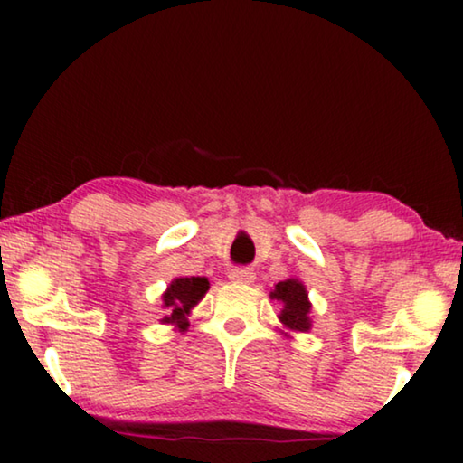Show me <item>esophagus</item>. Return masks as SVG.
Wrapping results in <instances>:
<instances>
[{
  "mask_svg": "<svg viewBox=\"0 0 463 463\" xmlns=\"http://www.w3.org/2000/svg\"><path fill=\"white\" fill-rule=\"evenodd\" d=\"M230 280L238 282V284H250V282H255V274H252L250 269L238 268V269L230 271Z\"/></svg>",
  "mask_w": 463,
  "mask_h": 463,
  "instance_id": "34e87169",
  "label": "esophagus"
}]
</instances>
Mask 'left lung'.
<instances>
[{
  "mask_svg": "<svg viewBox=\"0 0 463 463\" xmlns=\"http://www.w3.org/2000/svg\"><path fill=\"white\" fill-rule=\"evenodd\" d=\"M269 297L282 306L278 320H280V333L284 337L312 331V301H309L306 284L299 278H287L274 284Z\"/></svg>",
  "mask_w": 463,
  "mask_h": 463,
  "instance_id": "8db88e82",
  "label": "left lung"
}]
</instances>
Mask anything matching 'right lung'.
Instances as JSON below:
<instances>
[{
    "label": "right lung",
    "instance_id": "1",
    "mask_svg": "<svg viewBox=\"0 0 463 463\" xmlns=\"http://www.w3.org/2000/svg\"><path fill=\"white\" fill-rule=\"evenodd\" d=\"M208 288H211V282L204 276L175 278L162 293V325H170L175 331L185 333L189 328L192 309L204 299Z\"/></svg>",
    "mask_w": 463,
    "mask_h": 463
}]
</instances>
